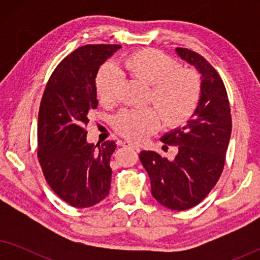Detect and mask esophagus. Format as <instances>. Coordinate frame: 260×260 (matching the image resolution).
<instances>
[{
  "label": "esophagus",
  "mask_w": 260,
  "mask_h": 260,
  "mask_svg": "<svg viewBox=\"0 0 260 260\" xmlns=\"http://www.w3.org/2000/svg\"><path fill=\"white\" fill-rule=\"evenodd\" d=\"M123 147L131 148V149H134V150H136V151H140V147H138V145H136V144H135V143H133V142H129V141H125V142H123Z\"/></svg>",
  "instance_id": "1"
}]
</instances>
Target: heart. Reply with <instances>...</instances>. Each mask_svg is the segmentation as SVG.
<instances>
[{
  "instance_id": "1",
  "label": "heart",
  "mask_w": 260,
  "mask_h": 260,
  "mask_svg": "<svg viewBox=\"0 0 260 260\" xmlns=\"http://www.w3.org/2000/svg\"><path fill=\"white\" fill-rule=\"evenodd\" d=\"M123 65L131 77L151 85L149 101L156 108L123 110L113 117L112 126L130 141L140 142L162 125H183L194 115L201 98V80L194 70L180 69L172 56L157 49L144 48L131 53ZM122 76L115 67L104 65L95 76V92L103 105L117 101Z\"/></svg>"
}]
</instances>
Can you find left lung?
<instances>
[{"label": "left lung", "mask_w": 260, "mask_h": 260, "mask_svg": "<svg viewBox=\"0 0 260 260\" xmlns=\"http://www.w3.org/2000/svg\"><path fill=\"white\" fill-rule=\"evenodd\" d=\"M176 52L201 73L200 103L186 126L162 137L163 143L179 149L173 161L145 150L140 159L156 201L174 211H186L200 204L221 175L232 117L226 87L214 67L190 49L179 47Z\"/></svg>", "instance_id": "obj_1"}]
</instances>
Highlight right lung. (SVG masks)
I'll list each match as a JSON object with an SVG mask.
<instances>
[{"label": "right lung", "mask_w": 260, "mask_h": 260, "mask_svg": "<svg viewBox=\"0 0 260 260\" xmlns=\"http://www.w3.org/2000/svg\"><path fill=\"white\" fill-rule=\"evenodd\" d=\"M120 47L81 46L55 67L42 94L39 163L52 190L72 207H91L109 194L110 158L116 144H88L86 126L90 111L98 105L94 79L99 66Z\"/></svg>", "instance_id": "add662e5"}]
</instances>
